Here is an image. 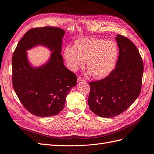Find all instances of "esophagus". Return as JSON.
I'll return each mask as SVG.
<instances>
[{"label": "esophagus", "instance_id": "esophagus-1", "mask_svg": "<svg viewBox=\"0 0 154 154\" xmlns=\"http://www.w3.org/2000/svg\"><path fill=\"white\" fill-rule=\"evenodd\" d=\"M77 81L78 82H85V80L83 79V78H82L81 76H78V79H77Z\"/></svg>", "mask_w": 154, "mask_h": 154}]
</instances>
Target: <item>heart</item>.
Wrapping results in <instances>:
<instances>
[{"label":"heart","mask_w":154,"mask_h":154,"mask_svg":"<svg viewBox=\"0 0 154 154\" xmlns=\"http://www.w3.org/2000/svg\"><path fill=\"white\" fill-rule=\"evenodd\" d=\"M64 57L72 71L87 61V67L96 78H104L112 71L118 57V47L112 41L100 38H80L73 47L67 46Z\"/></svg>","instance_id":"b5f03b06"}]
</instances>
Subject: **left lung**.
Instances as JSON below:
<instances>
[{
  "label": "left lung",
  "mask_w": 154,
  "mask_h": 154,
  "mask_svg": "<svg viewBox=\"0 0 154 154\" xmlns=\"http://www.w3.org/2000/svg\"><path fill=\"white\" fill-rule=\"evenodd\" d=\"M119 57L116 67L101 80L89 82L88 104L92 112L113 118L128 109L141 90L143 62L136 46L127 37H116Z\"/></svg>",
  "instance_id": "obj_1"
}]
</instances>
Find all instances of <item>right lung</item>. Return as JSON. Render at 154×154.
Listing matches in <instances>:
<instances>
[{
	"instance_id": "right-lung-1",
	"label": "right lung",
	"mask_w": 154,
	"mask_h": 154,
	"mask_svg": "<svg viewBox=\"0 0 154 154\" xmlns=\"http://www.w3.org/2000/svg\"><path fill=\"white\" fill-rule=\"evenodd\" d=\"M65 31L57 27H36L27 31L12 57L14 90L24 108L41 118L57 115L65 106L67 94L76 85V75L63 66L61 55ZM41 44L54 51L50 61L38 68L27 62L26 50Z\"/></svg>"
}]
</instances>
